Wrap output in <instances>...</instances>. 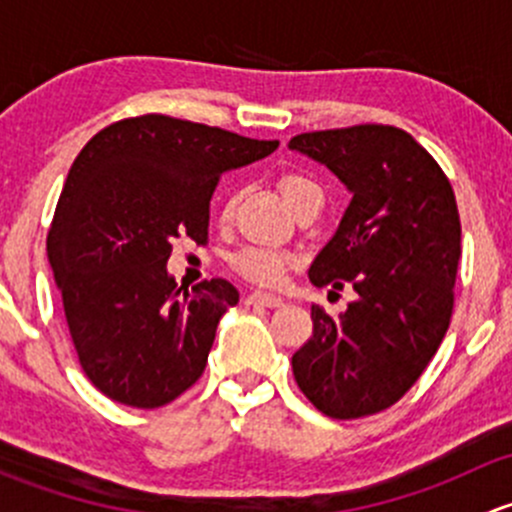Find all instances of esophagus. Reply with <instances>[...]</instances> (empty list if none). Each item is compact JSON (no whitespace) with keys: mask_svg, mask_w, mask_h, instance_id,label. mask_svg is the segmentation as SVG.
<instances>
[{"mask_svg":"<svg viewBox=\"0 0 512 512\" xmlns=\"http://www.w3.org/2000/svg\"><path fill=\"white\" fill-rule=\"evenodd\" d=\"M245 304H262V307H282L285 299L275 297V294H267V292H250L245 297Z\"/></svg>","mask_w":512,"mask_h":512,"instance_id":"34e87169","label":"esophagus"}]
</instances>
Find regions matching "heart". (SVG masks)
Here are the masks:
<instances>
[{"instance_id":"obj_1","label":"heart","mask_w":512,"mask_h":512,"mask_svg":"<svg viewBox=\"0 0 512 512\" xmlns=\"http://www.w3.org/2000/svg\"><path fill=\"white\" fill-rule=\"evenodd\" d=\"M280 193L289 208L294 210L302 200L312 198V195H322V190H319V185L314 183V180H309L307 175L289 173L280 180ZM230 205H227V213H230ZM232 265H235V270L240 272L242 277H247L250 282L275 287L285 280V272L287 267L292 265V257H289L287 252L272 250V247H245L242 252H237Z\"/></svg>"}]
</instances>
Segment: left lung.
I'll return each mask as SVG.
<instances>
[{
	"label": "left lung",
	"instance_id": "8db88e82",
	"mask_svg": "<svg viewBox=\"0 0 512 512\" xmlns=\"http://www.w3.org/2000/svg\"><path fill=\"white\" fill-rule=\"evenodd\" d=\"M289 148L327 165L352 193L309 280L359 294L339 317L314 304L312 339L292 356L294 379L324 416L379 414L416 384L451 324L456 195L431 153L394 126L299 133Z\"/></svg>",
	"mask_w": 512,
	"mask_h": 512
}]
</instances>
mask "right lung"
I'll list each match as a JSON object with an SVG mask.
<instances>
[{
    "label": "right lung",
    "instance_id": "right-lung-1",
    "mask_svg": "<svg viewBox=\"0 0 512 512\" xmlns=\"http://www.w3.org/2000/svg\"><path fill=\"white\" fill-rule=\"evenodd\" d=\"M277 146L146 113L106 126L76 156L46 252L81 369L108 399L158 409L203 376L240 294L227 280L178 287L165 270L170 242L205 245L220 175Z\"/></svg>",
    "mask_w": 512,
    "mask_h": 512
}]
</instances>
